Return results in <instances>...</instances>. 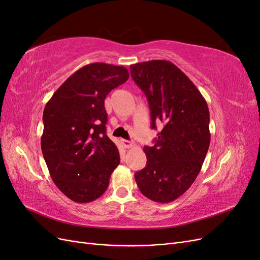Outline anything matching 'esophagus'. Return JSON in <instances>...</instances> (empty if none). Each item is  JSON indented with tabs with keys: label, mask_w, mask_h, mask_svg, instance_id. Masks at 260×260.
Returning a JSON list of instances; mask_svg holds the SVG:
<instances>
[{
	"label": "esophagus",
	"mask_w": 260,
	"mask_h": 260,
	"mask_svg": "<svg viewBox=\"0 0 260 260\" xmlns=\"http://www.w3.org/2000/svg\"><path fill=\"white\" fill-rule=\"evenodd\" d=\"M121 144L125 148H131V147L135 146V143L131 142V141H129V140H121Z\"/></svg>",
	"instance_id": "obj_1"
}]
</instances>
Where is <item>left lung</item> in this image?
<instances>
[{"instance_id": "8db88e82", "label": "left lung", "mask_w": 260, "mask_h": 260, "mask_svg": "<svg viewBox=\"0 0 260 260\" xmlns=\"http://www.w3.org/2000/svg\"><path fill=\"white\" fill-rule=\"evenodd\" d=\"M132 79L148 101L152 129L162 122L154 146H145L146 166L136 172L141 193L170 203L185 193L199 176L210 143L205 99L184 73L169 60L130 66Z\"/></svg>"}]
</instances>
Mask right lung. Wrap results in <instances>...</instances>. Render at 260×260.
<instances>
[{"instance_id":"1","label":"right lung","mask_w":260,"mask_h":260,"mask_svg":"<svg viewBox=\"0 0 260 260\" xmlns=\"http://www.w3.org/2000/svg\"><path fill=\"white\" fill-rule=\"evenodd\" d=\"M129 79L128 69L93 62L78 69L46 103L41 148L51 178L68 199H99L120 162L106 136L107 94Z\"/></svg>"}]
</instances>
